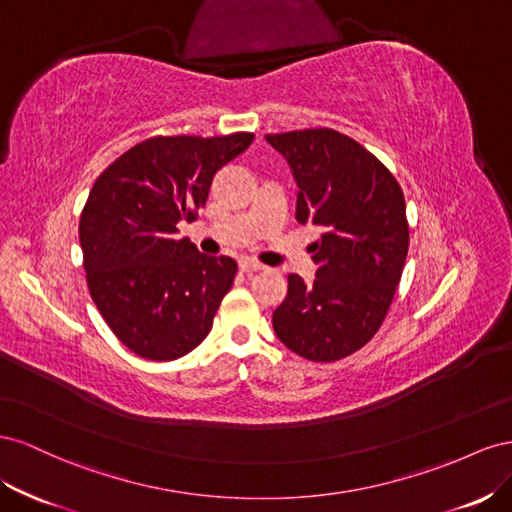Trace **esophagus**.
<instances>
[{
  "instance_id": "34e87169",
  "label": "esophagus",
  "mask_w": 512,
  "mask_h": 512,
  "mask_svg": "<svg viewBox=\"0 0 512 512\" xmlns=\"http://www.w3.org/2000/svg\"><path fill=\"white\" fill-rule=\"evenodd\" d=\"M240 270L242 272H257V270H264V266L253 259H240Z\"/></svg>"
}]
</instances>
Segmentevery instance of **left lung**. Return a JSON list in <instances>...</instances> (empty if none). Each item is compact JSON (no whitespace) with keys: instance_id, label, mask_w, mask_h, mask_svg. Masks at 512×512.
<instances>
[{"instance_id":"left-lung-1","label":"left lung","mask_w":512,"mask_h":512,"mask_svg":"<svg viewBox=\"0 0 512 512\" xmlns=\"http://www.w3.org/2000/svg\"><path fill=\"white\" fill-rule=\"evenodd\" d=\"M266 141L294 173L296 221L321 231L311 244L315 281L287 276L274 332L306 360H341L373 339L401 281L410 246L403 191L369 150L332 128Z\"/></svg>"}]
</instances>
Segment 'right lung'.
Segmentation results:
<instances>
[{"label":"right lung","instance_id":"add662e5","mask_svg":"<svg viewBox=\"0 0 512 512\" xmlns=\"http://www.w3.org/2000/svg\"><path fill=\"white\" fill-rule=\"evenodd\" d=\"M253 139H145L94 182L79 223L87 285L115 337L137 356L182 358L212 330L238 264L199 253L178 238V225L195 221L214 175Z\"/></svg>","mask_w":512,"mask_h":512}]
</instances>
